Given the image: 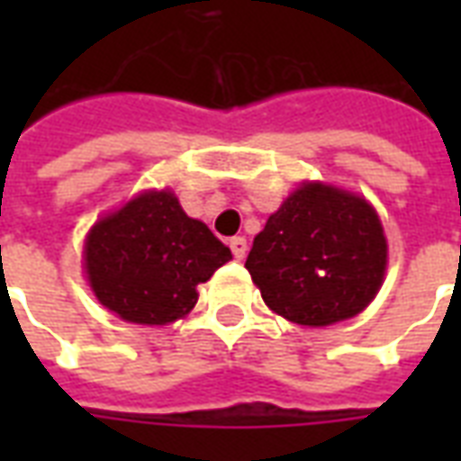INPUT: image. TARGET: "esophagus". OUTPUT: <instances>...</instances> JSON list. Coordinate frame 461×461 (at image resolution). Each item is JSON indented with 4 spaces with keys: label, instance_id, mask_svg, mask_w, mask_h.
I'll return each instance as SVG.
<instances>
[{
    "label": "esophagus",
    "instance_id": "obj_1",
    "mask_svg": "<svg viewBox=\"0 0 461 461\" xmlns=\"http://www.w3.org/2000/svg\"><path fill=\"white\" fill-rule=\"evenodd\" d=\"M230 249L231 254H234V259L241 261L244 257H247V240H244V237H231Z\"/></svg>",
    "mask_w": 461,
    "mask_h": 461
}]
</instances>
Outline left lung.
Here are the masks:
<instances>
[{"mask_svg":"<svg viewBox=\"0 0 461 461\" xmlns=\"http://www.w3.org/2000/svg\"><path fill=\"white\" fill-rule=\"evenodd\" d=\"M385 264L375 210L356 194L311 182L267 220L244 267L271 311L299 326H330L373 301Z\"/></svg>","mask_w":461,"mask_h":461,"instance_id":"1","label":"left lung"}]
</instances>
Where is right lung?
Here are the masks:
<instances>
[{
  "mask_svg": "<svg viewBox=\"0 0 461 461\" xmlns=\"http://www.w3.org/2000/svg\"><path fill=\"white\" fill-rule=\"evenodd\" d=\"M84 254L98 301L142 326H165L190 313L197 284L231 259L210 227L187 217L165 190L138 194L95 221Z\"/></svg>",
  "mask_w": 461,
  "mask_h": 461,
  "instance_id": "1",
  "label": "right lung"
}]
</instances>
